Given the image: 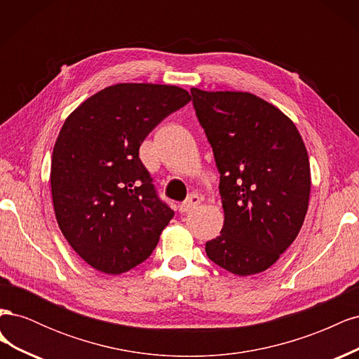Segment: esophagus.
<instances>
[{
  "mask_svg": "<svg viewBox=\"0 0 359 359\" xmlns=\"http://www.w3.org/2000/svg\"><path fill=\"white\" fill-rule=\"evenodd\" d=\"M199 203H201V198L198 196V194H190V196L186 201L180 203V211L181 212H189L190 210L196 208Z\"/></svg>",
  "mask_w": 359,
  "mask_h": 359,
  "instance_id": "1",
  "label": "esophagus"
}]
</instances>
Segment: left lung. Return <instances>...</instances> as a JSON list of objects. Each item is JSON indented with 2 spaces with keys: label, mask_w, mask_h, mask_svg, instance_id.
Masks as SVG:
<instances>
[{
  "label": "left lung",
  "mask_w": 359,
  "mask_h": 359,
  "mask_svg": "<svg viewBox=\"0 0 359 359\" xmlns=\"http://www.w3.org/2000/svg\"><path fill=\"white\" fill-rule=\"evenodd\" d=\"M220 172L224 223L205 244L214 264L245 277L274 265L295 241L311 190L306 145L292 119L245 91L191 88Z\"/></svg>",
  "instance_id": "obj_1"
}]
</instances>
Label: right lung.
<instances>
[{
  "label": "right lung",
  "instance_id": "add662e5",
  "mask_svg": "<svg viewBox=\"0 0 359 359\" xmlns=\"http://www.w3.org/2000/svg\"><path fill=\"white\" fill-rule=\"evenodd\" d=\"M191 100L160 83H115L66 118L50 165L60 229L86 264L118 276L153 253L173 211L163 203L139 147L169 114Z\"/></svg>",
  "mask_w": 359,
  "mask_h": 359
}]
</instances>
